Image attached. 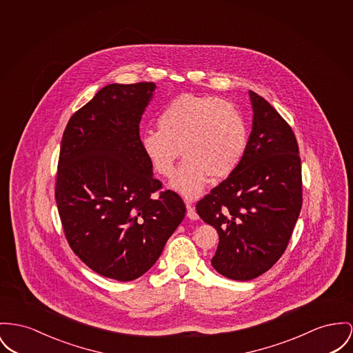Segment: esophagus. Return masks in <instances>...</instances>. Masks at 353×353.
Segmentation results:
<instances>
[{"mask_svg":"<svg viewBox=\"0 0 353 353\" xmlns=\"http://www.w3.org/2000/svg\"><path fill=\"white\" fill-rule=\"evenodd\" d=\"M186 209H188V216L190 219L196 221V219L199 218L198 214L195 212V206H194L191 202H188V201H186Z\"/></svg>","mask_w":353,"mask_h":353,"instance_id":"obj_1","label":"esophagus"}]
</instances>
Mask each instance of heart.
Wrapping results in <instances>:
<instances>
[{
  "mask_svg": "<svg viewBox=\"0 0 353 353\" xmlns=\"http://www.w3.org/2000/svg\"><path fill=\"white\" fill-rule=\"evenodd\" d=\"M159 130H147L141 147L155 171L172 176L181 155L186 157L171 186L188 198L196 196L208 182L230 175L248 145V125L239 108L209 94L176 96L161 111Z\"/></svg>",
  "mask_w": 353,
  "mask_h": 353,
  "instance_id": "1",
  "label": "heart"
}]
</instances>
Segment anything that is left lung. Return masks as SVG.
<instances>
[{"instance_id": "8db88e82", "label": "left lung", "mask_w": 353, "mask_h": 353, "mask_svg": "<svg viewBox=\"0 0 353 353\" xmlns=\"http://www.w3.org/2000/svg\"><path fill=\"white\" fill-rule=\"evenodd\" d=\"M253 127L234 171L196 203L219 235L212 268L250 281L283 254L303 206L299 144L290 125L259 94L249 91Z\"/></svg>"}]
</instances>
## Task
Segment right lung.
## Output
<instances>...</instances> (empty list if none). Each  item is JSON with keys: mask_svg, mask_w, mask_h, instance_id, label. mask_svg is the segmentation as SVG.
I'll return each instance as SVG.
<instances>
[{"mask_svg": "<svg viewBox=\"0 0 353 353\" xmlns=\"http://www.w3.org/2000/svg\"><path fill=\"white\" fill-rule=\"evenodd\" d=\"M155 83L108 84L72 115L60 147L54 196L73 253L118 281L143 276L183 221L182 198L161 191L139 123Z\"/></svg>", "mask_w": 353, "mask_h": 353, "instance_id": "obj_1", "label": "right lung"}]
</instances>
